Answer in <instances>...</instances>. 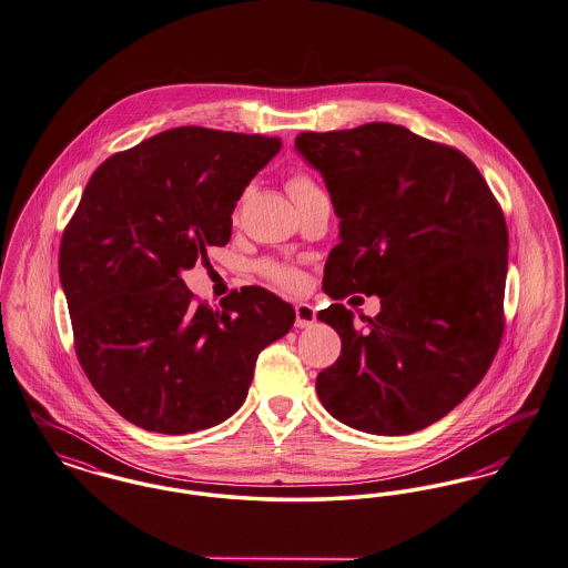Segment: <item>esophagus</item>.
<instances>
[{"instance_id":"obj_1","label":"esophagus","mask_w":568,"mask_h":568,"mask_svg":"<svg viewBox=\"0 0 568 568\" xmlns=\"http://www.w3.org/2000/svg\"><path fill=\"white\" fill-rule=\"evenodd\" d=\"M317 322V313L311 304H296V328H311Z\"/></svg>"}]
</instances>
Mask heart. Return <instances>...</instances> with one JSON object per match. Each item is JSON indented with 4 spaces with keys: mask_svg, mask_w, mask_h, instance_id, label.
I'll list each match as a JSON object with an SVG mask.
<instances>
[{
    "mask_svg": "<svg viewBox=\"0 0 568 568\" xmlns=\"http://www.w3.org/2000/svg\"><path fill=\"white\" fill-rule=\"evenodd\" d=\"M287 191H290L292 200L296 201V203H301L302 200H306V197H311L315 193H322L320 186L315 184V180L308 173H304V171H296L290 178ZM257 270H260L262 276H266L267 281L278 283L283 287H298L301 285L302 276L296 267L285 266V264L266 260V262L257 264Z\"/></svg>",
    "mask_w": 568,
    "mask_h": 568,
    "instance_id": "1",
    "label": "heart"
}]
</instances>
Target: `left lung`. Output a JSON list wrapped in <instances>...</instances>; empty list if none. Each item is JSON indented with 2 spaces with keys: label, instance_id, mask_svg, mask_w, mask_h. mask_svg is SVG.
<instances>
[{
  "label": "left lung",
  "instance_id": "left-lung-1",
  "mask_svg": "<svg viewBox=\"0 0 568 568\" xmlns=\"http://www.w3.org/2000/svg\"><path fill=\"white\" fill-rule=\"evenodd\" d=\"M296 148L341 219L324 292L382 304L363 328L341 302L317 313L341 336V356L317 375L320 400L365 434L420 432L466 399L500 347V203L466 154L397 124L301 133Z\"/></svg>",
  "mask_w": 568,
  "mask_h": 568
}]
</instances>
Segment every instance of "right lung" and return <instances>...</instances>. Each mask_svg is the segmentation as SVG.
Returning a JSON list of instances; mask_svg holds the SVG:
<instances>
[{"label":"right lung","instance_id":"obj_1","mask_svg":"<svg viewBox=\"0 0 568 568\" xmlns=\"http://www.w3.org/2000/svg\"><path fill=\"white\" fill-rule=\"evenodd\" d=\"M278 136L182 126L109 156L60 244L74 352L97 393L145 432L195 434L246 399L292 304L248 285L210 308L182 272L232 237L235 201Z\"/></svg>","mask_w":568,"mask_h":568}]
</instances>
